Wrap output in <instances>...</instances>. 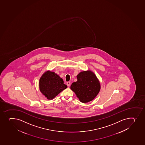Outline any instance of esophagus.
<instances>
[{
	"instance_id": "34e87169",
	"label": "esophagus",
	"mask_w": 145,
	"mask_h": 145,
	"mask_svg": "<svg viewBox=\"0 0 145 145\" xmlns=\"http://www.w3.org/2000/svg\"><path fill=\"white\" fill-rule=\"evenodd\" d=\"M67 86H68V87H69V86H70V82H67Z\"/></svg>"
}]
</instances>
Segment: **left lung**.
<instances>
[{"instance_id": "1", "label": "left lung", "mask_w": 145, "mask_h": 145, "mask_svg": "<svg viewBox=\"0 0 145 145\" xmlns=\"http://www.w3.org/2000/svg\"><path fill=\"white\" fill-rule=\"evenodd\" d=\"M78 80L73 82L70 89L82 103L93 100L100 91V83L96 75L91 70L81 71L76 76Z\"/></svg>"}]
</instances>
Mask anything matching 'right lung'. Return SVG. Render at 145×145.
<instances>
[{"label": "right lung", "mask_w": 145, "mask_h": 145, "mask_svg": "<svg viewBox=\"0 0 145 145\" xmlns=\"http://www.w3.org/2000/svg\"><path fill=\"white\" fill-rule=\"evenodd\" d=\"M39 88L41 93L48 100L54 99L61 91L67 88L62 78L54 72L48 70L41 76Z\"/></svg>", "instance_id": "obj_1"}]
</instances>
